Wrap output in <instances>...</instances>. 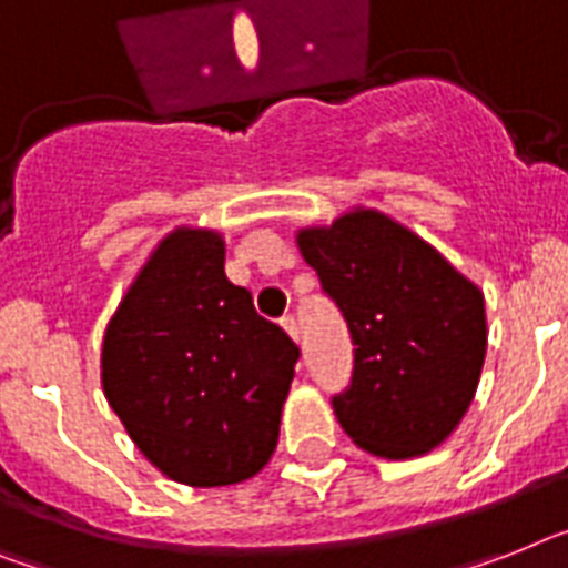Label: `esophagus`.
<instances>
[{"label": "esophagus", "instance_id": "1", "mask_svg": "<svg viewBox=\"0 0 568 568\" xmlns=\"http://www.w3.org/2000/svg\"><path fill=\"white\" fill-rule=\"evenodd\" d=\"M281 327H284V331H287V334L293 336L295 342H298V322H295V316H284V318H281Z\"/></svg>", "mask_w": 568, "mask_h": 568}]
</instances>
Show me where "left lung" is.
I'll return each instance as SVG.
<instances>
[{"label": "left lung", "mask_w": 568, "mask_h": 568, "mask_svg": "<svg viewBox=\"0 0 568 568\" xmlns=\"http://www.w3.org/2000/svg\"><path fill=\"white\" fill-rule=\"evenodd\" d=\"M295 243L354 339L351 386L334 397L351 442L395 462L447 442L485 365L481 290L383 211L354 209Z\"/></svg>", "instance_id": "1"}]
</instances>
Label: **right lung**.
<instances>
[{
	"instance_id": "obj_1",
	"label": "right lung",
	"mask_w": 568,
	"mask_h": 568,
	"mask_svg": "<svg viewBox=\"0 0 568 568\" xmlns=\"http://www.w3.org/2000/svg\"><path fill=\"white\" fill-rule=\"evenodd\" d=\"M226 243L180 226L110 318L101 383L126 435L168 479L223 487L275 453L298 348L226 278Z\"/></svg>"
}]
</instances>
